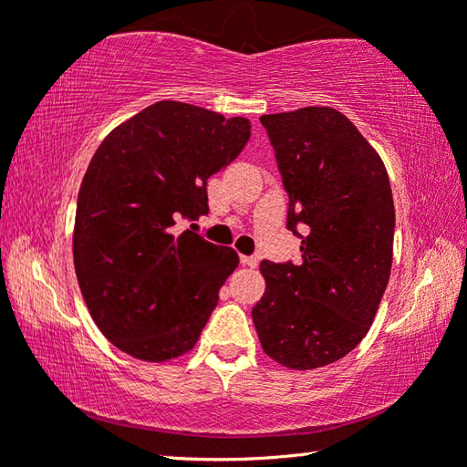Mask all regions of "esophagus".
Returning <instances> with one entry per match:
<instances>
[{"label": "esophagus", "instance_id": "esophagus-1", "mask_svg": "<svg viewBox=\"0 0 467 467\" xmlns=\"http://www.w3.org/2000/svg\"><path fill=\"white\" fill-rule=\"evenodd\" d=\"M241 264L247 265V267H255V265H257V257H253V255H241Z\"/></svg>", "mask_w": 467, "mask_h": 467}]
</instances>
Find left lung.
<instances>
[{
    "label": "left lung",
    "instance_id": "left-lung-1",
    "mask_svg": "<svg viewBox=\"0 0 467 467\" xmlns=\"http://www.w3.org/2000/svg\"><path fill=\"white\" fill-rule=\"evenodd\" d=\"M259 121L288 193L286 226L300 239V262H262L265 292L251 317L267 357L288 368H319L360 344L389 282V177L336 109L305 107Z\"/></svg>",
    "mask_w": 467,
    "mask_h": 467
}]
</instances>
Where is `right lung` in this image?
I'll return each instance as SVG.
<instances>
[{
	"instance_id": "add662e5",
	"label": "right lung",
	"mask_w": 467,
	"mask_h": 467,
	"mask_svg": "<svg viewBox=\"0 0 467 467\" xmlns=\"http://www.w3.org/2000/svg\"><path fill=\"white\" fill-rule=\"evenodd\" d=\"M249 136L244 117L161 100L94 152L78 193L74 265L97 327L130 357H181L216 309L239 255L172 226L208 214V179Z\"/></svg>"
}]
</instances>
